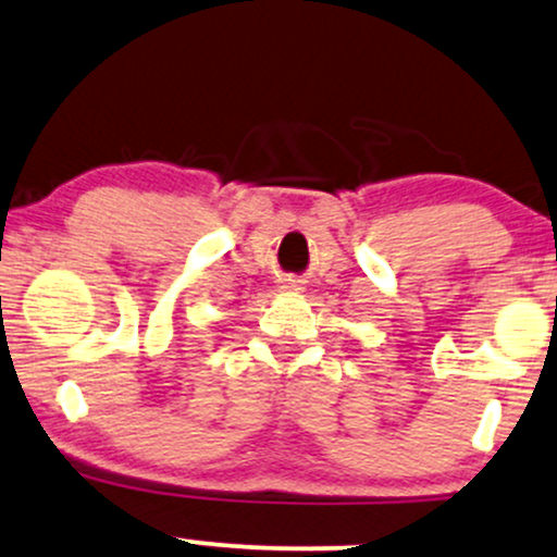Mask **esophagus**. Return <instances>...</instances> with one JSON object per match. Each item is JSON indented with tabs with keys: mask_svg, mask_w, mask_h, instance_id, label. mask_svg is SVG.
I'll return each instance as SVG.
<instances>
[{
	"mask_svg": "<svg viewBox=\"0 0 557 557\" xmlns=\"http://www.w3.org/2000/svg\"><path fill=\"white\" fill-rule=\"evenodd\" d=\"M287 287H296V285H293V283H287ZM296 290H300V287H296Z\"/></svg>",
	"mask_w": 557,
	"mask_h": 557,
	"instance_id": "esophagus-1",
	"label": "esophagus"
}]
</instances>
